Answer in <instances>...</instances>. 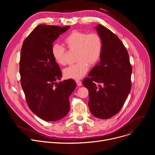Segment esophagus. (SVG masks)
Returning <instances> with one entry per match:
<instances>
[{"label":"esophagus","instance_id":"obj_1","mask_svg":"<svg viewBox=\"0 0 155 155\" xmlns=\"http://www.w3.org/2000/svg\"><path fill=\"white\" fill-rule=\"evenodd\" d=\"M76 83H77V86H81L82 85L81 82L80 81H79V80H76Z\"/></svg>","mask_w":155,"mask_h":155}]
</instances>
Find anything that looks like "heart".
Instances as JSON below:
<instances>
[{
    "label": "heart",
    "mask_w": 155,
    "mask_h": 155,
    "mask_svg": "<svg viewBox=\"0 0 155 155\" xmlns=\"http://www.w3.org/2000/svg\"><path fill=\"white\" fill-rule=\"evenodd\" d=\"M64 44L71 52H76L77 64L71 65L63 71L66 78L80 80L87 73L89 66H93L99 61L102 51V41L96 33L87 34L74 31L64 39ZM51 54L54 60L61 65L68 62V51L63 47L55 44Z\"/></svg>",
    "instance_id": "heart-1"
}]
</instances>
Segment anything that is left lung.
Masks as SVG:
<instances>
[{
	"label": "left lung",
	"mask_w": 155,
	"mask_h": 155,
	"mask_svg": "<svg viewBox=\"0 0 155 155\" xmlns=\"http://www.w3.org/2000/svg\"><path fill=\"white\" fill-rule=\"evenodd\" d=\"M94 29L102 39V54L82 83L89 91L91 114L108 119L119 112L130 93L132 68L128 53L119 38L101 25Z\"/></svg>",
	"instance_id": "8db88e82"
}]
</instances>
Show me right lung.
Masks as SVG:
<instances>
[{"label":"right lung","instance_id":"1","mask_svg":"<svg viewBox=\"0 0 155 155\" xmlns=\"http://www.w3.org/2000/svg\"><path fill=\"white\" fill-rule=\"evenodd\" d=\"M69 28L39 25L25 40L21 50V83L28 105L47 121L59 120L68 114L69 97L76 87L72 79L56 82L62 74L51 54L54 41Z\"/></svg>","mask_w":155,"mask_h":155}]
</instances>
